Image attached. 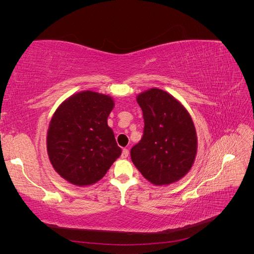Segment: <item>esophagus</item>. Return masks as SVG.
<instances>
[{"label": "esophagus", "instance_id": "obj_1", "mask_svg": "<svg viewBox=\"0 0 254 254\" xmlns=\"http://www.w3.org/2000/svg\"><path fill=\"white\" fill-rule=\"evenodd\" d=\"M129 156V150L127 149V148H124V149H123V152H122V158L123 159H126L127 157Z\"/></svg>", "mask_w": 254, "mask_h": 254}]
</instances>
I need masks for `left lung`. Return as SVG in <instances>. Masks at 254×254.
I'll return each mask as SVG.
<instances>
[{
    "label": "left lung",
    "instance_id": "8db88e82",
    "mask_svg": "<svg viewBox=\"0 0 254 254\" xmlns=\"http://www.w3.org/2000/svg\"><path fill=\"white\" fill-rule=\"evenodd\" d=\"M144 117L142 140L130 150L133 164L155 186L182 179L197 155V133L189 111L168 92L151 88L137 94Z\"/></svg>",
    "mask_w": 254,
    "mask_h": 254
}]
</instances>
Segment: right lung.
<instances>
[{
  "mask_svg": "<svg viewBox=\"0 0 254 254\" xmlns=\"http://www.w3.org/2000/svg\"><path fill=\"white\" fill-rule=\"evenodd\" d=\"M114 108L110 95L81 91L67 97L54 112L47 134V150L54 170L76 187L101 180L122 153L108 117Z\"/></svg>",
  "mask_w": 254,
  "mask_h": 254,
  "instance_id": "obj_1",
  "label": "right lung"
}]
</instances>
